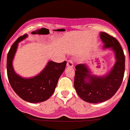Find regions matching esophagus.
<instances>
[{
  "label": "esophagus",
  "mask_w": 130,
  "mask_h": 130,
  "mask_svg": "<svg viewBox=\"0 0 130 130\" xmlns=\"http://www.w3.org/2000/svg\"><path fill=\"white\" fill-rule=\"evenodd\" d=\"M73 65H74V61L73 60H69L67 61V66L69 67H73Z\"/></svg>",
  "instance_id": "1"
}]
</instances>
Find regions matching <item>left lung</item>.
Listing matches in <instances>:
<instances>
[{"instance_id": "left-lung-1", "label": "left lung", "mask_w": 130, "mask_h": 130, "mask_svg": "<svg viewBox=\"0 0 130 130\" xmlns=\"http://www.w3.org/2000/svg\"><path fill=\"white\" fill-rule=\"evenodd\" d=\"M104 48H111L115 54L116 63L107 75H92L86 64L75 67L74 86L79 97L91 103H98L110 99L121 85L125 71V56L119 42L104 32H100Z\"/></svg>"}]
</instances>
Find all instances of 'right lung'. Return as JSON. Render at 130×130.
Listing matches in <instances>:
<instances>
[{
  "instance_id": "right-lung-1",
  "label": "right lung",
  "mask_w": 130,
  "mask_h": 130,
  "mask_svg": "<svg viewBox=\"0 0 130 130\" xmlns=\"http://www.w3.org/2000/svg\"><path fill=\"white\" fill-rule=\"evenodd\" d=\"M27 37V34L21 36L11 46L7 56V74L12 89L25 101L30 103L43 102L50 98L55 91L58 80L64 71L67 61L56 63L49 61L38 75L30 78L19 76L12 66L13 60L18 43Z\"/></svg>"
}]
</instances>
